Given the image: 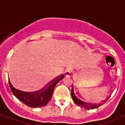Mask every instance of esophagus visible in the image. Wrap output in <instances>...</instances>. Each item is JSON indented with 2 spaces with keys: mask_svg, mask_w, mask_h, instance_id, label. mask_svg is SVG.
Returning a JSON list of instances; mask_svg holds the SVG:
<instances>
[{
  "mask_svg": "<svg viewBox=\"0 0 125 125\" xmlns=\"http://www.w3.org/2000/svg\"><path fill=\"white\" fill-rule=\"evenodd\" d=\"M64 75L66 76H71V70L69 69H66L65 71H64Z\"/></svg>",
  "mask_w": 125,
  "mask_h": 125,
  "instance_id": "34e87169",
  "label": "esophagus"
}]
</instances>
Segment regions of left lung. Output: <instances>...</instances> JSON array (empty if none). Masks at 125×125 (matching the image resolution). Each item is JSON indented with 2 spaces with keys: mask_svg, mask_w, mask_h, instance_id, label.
<instances>
[{
  "mask_svg": "<svg viewBox=\"0 0 125 125\" xmlns=\"http://www.w3.org/2000/svg\"><path fill=\"white\" fill-rule=\"evenodd\" d=\"M71 94L72 97V99L73 100L74 102L79 106L86 109H93L99 107L101 105L104 104L109 99V98L110 96V95L109 96L105 99L102 100L100 102H94L93 100L90 101V100L88 98L83 96L79 92L78 90L77 89V87L76 86L72 87Z\"/></svg>",
  "mask_w": 125,
  "mask_h": 125,
  "instance_id": "obj_1",
  "label": "left lung"
}]
</instances>
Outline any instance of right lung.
Listing matches in <instances>:
<instances>
[{
	"label": "right lung",
	"instance_id": "add662e5",
	"mask_svg": "<svg viewBox=\"0 0 125 125\" xmlns=\"http://www.w3.org/2000/svg\"><path fill=\"white\" fill-rule=\"evenodd\" d=\"M63 77V74H61L42 85L31 89L24 88L11 81L10 78L9 83L13 94L21 102L31 107H40L48 104L52 96L54 87Z\"/></svg>",
	"mask_w": 125,
	"mask_h": 125
}]
</instances>
